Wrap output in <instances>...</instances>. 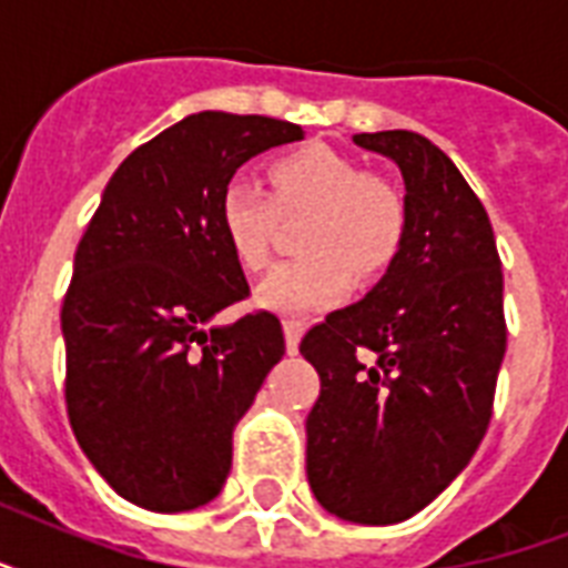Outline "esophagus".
<instances>
[{
	"instance_id": "34e87169",
	"label": "esophagus",
	"mask_w": 568,
	"mask_h": 568,
	"mask_svg": "<svg viewBox=\"0 0 568 568\" xmlns=\"http://www.w3.org/2000/svg\"><path fill=\"white\" fill-rule=\"evenodd\" d=\"M283 333H285V351L288 354H297V345H301V336H303V321H283Z\"/></svg>"
}]
</instances>
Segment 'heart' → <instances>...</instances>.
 Here are the masks:
<instances>
[{
  "label": "heart",
  "mask_w": 568,
  "mask_h": 568,
  "mask_svg": "<svg viewBox=\"0 0 568 568\" xmlns=\"http://www.w3.org/2000/svg\"><path fill=\"white\" fill-rule=\"evenodd\" d=\"M271 194L256 182L232 180L217 203L226 247L241 267L258 271L274 250L280 217L306 214L303 258L283 262L256 285V303L280 315H303L338 301L356 276L392 265L406 235V200L354 155L306 144L267 162Z\"/></svg>",
  "instance_id": "b5f03b06"
}]
</instances>
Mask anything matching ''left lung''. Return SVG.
Returning <instances> with one entry per match:
<instances>
[{"label":"left lung","instance_id":"8db88e82","mask_svg":"<svg viewBox=\"0 0 568 568\" xmlns=\"http://www.w3.org/2000/svg\"><path fill=\"white\" fill-rule=\"evenodd\" d=\"M354 141L400 168L406 235L363 301L303 336L321 377L306 475L338 519L395 525L468 466L489 427L507 351L504 274L484 203L439 146L406 129Z\"/></svg>","mask_w":568,"mask_h":568}]
</instances>
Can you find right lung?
Listing matches in <instances>:
<instances>
[{"label":"right lung","instance_id":"right-lung-1","mask_svg":"<svg viewBox=\"0 0 568 568\" xmlns=\"http://www.w3.org/2000/svg\"><path fill=\"white\" fill-rule=\"evenodd\" d=\"M301 138L262 114H189L120 164L75 247L67 415L105 484L144 510H196L221 493L232 430L283 359L271 312L209 327L250 294L217 203L241 164Z\"/></svg>","mask_w":568,"mask_h":568}]
</instances>
